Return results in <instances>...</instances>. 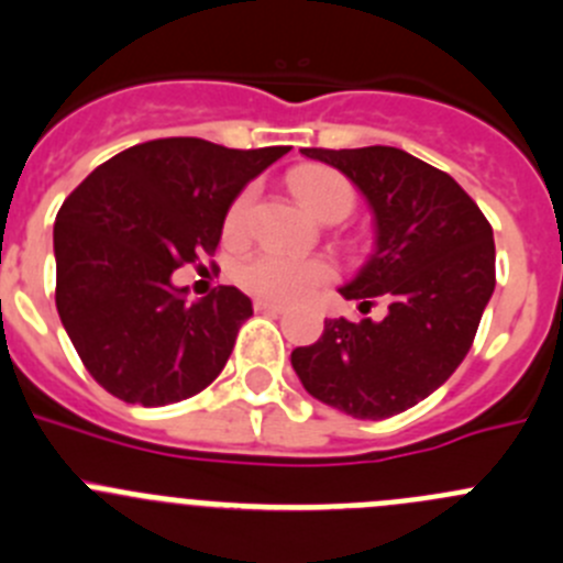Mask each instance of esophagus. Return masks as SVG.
<instances>
[{"label": "esophagus", "instance_id": "34e87169", "mask_svg": "<svg viewBox=\"0 0 563 563\" xmlns=\"http://www.w3.org/2000/svg\"><path fill=\"white\" fill-rule=\"evenodd\" d=\"M255 310H258V313L280 316L283 310H286V305H280V302H269V299H255Z\"/></svg>", "mask_w": 563, "mask_h": 563}]
</instances>
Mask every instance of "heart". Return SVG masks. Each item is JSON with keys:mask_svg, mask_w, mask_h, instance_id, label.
I'll return each mask as SVG.
<instances>
[{"mask_svg": "<svg viewBox=\"0 0 563 563\" xmlns=\"http://www.w3.org/2000/svg\"><path fill=\"white\" fill-rule=\"evenodd\" d=\"M288 184H291V189L297 192V198L302 200L305 209L324 222L343 220V217L352 214L354 203H357L352 181H349L346 176H341L338 170H330V167L302 165L297 167V170H291ZM253 195V187H244L242 192L233 198L231 209H228L225 214L228 236H239V233L244 231ZM330 261L297 258V255L280 253V250L255 253L253 258L244 261L242 269H239V283H242L247 291L266 299H283V302L308 297L316 286H321V283L330 280Z\"/></svg>", "mask_w": 563, "mask_h": 563, "instance_id": "b5f03b06", "label": "heart"}]
</instances>
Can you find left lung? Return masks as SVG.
Wrapping results in <instances>:
<instances>
[{"instance_id": "left-lung-1", "label": "left lung", "mask_w": 563, "mask_h": 563, "mask_svg": "<svg viewBox=\"0 0 563 563\" xmlns=\"http://www.w3.org/2000/svg\"><path fill=\"white\" fill-rule=\"evenodd\" d=\"M302 154L341 170L368 200L376 247L338 291L360 308L385 297L387 316L327 319L291 365L321 404L360 420L390 418L438 390L471 352L495 291L493 225L449 173L401 148Z\"/></svg>"}]
</instances>
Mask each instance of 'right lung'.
Returning a JSON list of instances; mask_svg holds the SVG:
<instances>
[{"label":"right lung","instance_id":"obj_1","mask_svg":"<svg viewBox=\"0 0 563 563\" xmlns=\"http://www.w3.org/2000/svg\"><path fill=\"white\" fill-rule=\"evenodd\" d=\"M288 151L167 136L112 156L68 195L54 222V299L103 390L165 407L220 376L253 302L233 286L189 302L173 272L214 253L233 198Z\"/></svg>","mask_w":563,"mask_h":563}]
</instances>
